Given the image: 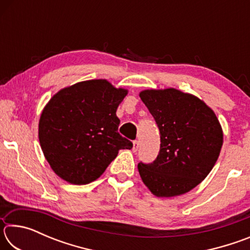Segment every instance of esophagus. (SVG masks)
Masks as SVG:
<instances>
[{
	"instance_id": "esophagus-1",
	"label": "esophagus",
	"mask_w": 250,
	"mask_h": 250,
	"mask_svg": "<svg viewBox=\"0 0 250 250\" xmlns=\"http://www.w3.org/2000/svg\"><path fill=\"white\" fill-rule=\"evenodd\" d=\"M138 149H139V141L134 140V141H133V147H132V151H133V152H137V151H138Z\"/></svg>"
}]
</instances>
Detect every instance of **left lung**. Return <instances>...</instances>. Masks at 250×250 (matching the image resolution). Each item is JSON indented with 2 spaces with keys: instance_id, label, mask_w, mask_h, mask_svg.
<instances>
[{
  "instance_id": "8db88e82",
  "label": "left lung",
  "mask_w": 250,
  "mask_h": 250,
  "mask_svg": "<svg viewBox=\"0 0 250 250\" xmlns=\"http://www.w3.org/2000/svg\"><path fill=\"white\" fill-rule=\"evenodd\" d=\"M141 100L160 130V152L138 170L150 191L171 197L191 191L208 175L223 146V131L213 110L195 96L174 88L145 90Z\"/></svg>"
}]
</instances>
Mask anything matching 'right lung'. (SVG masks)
I'll list each match as a JSON object with an SVG mask.
<instances>
[{
  "label": "right lung",
  "instance_id": "obj_1",
  "mask_svg": "<svg viewBox=\"0 0 250 250\" xmlns=\"http://www.w3.org/2000/svg\"><path fill=\"white\" fill-rule=\"evenodd\" d=\"M128 94L107 80H88L57 92L42 112L39 137L50 167L62 180L83 185L103 174L118 151L132 142L118 132L116 111Z\"/></svg>",
  "mask_w": 250,
  "mask_h": 250
}]
</instances>
